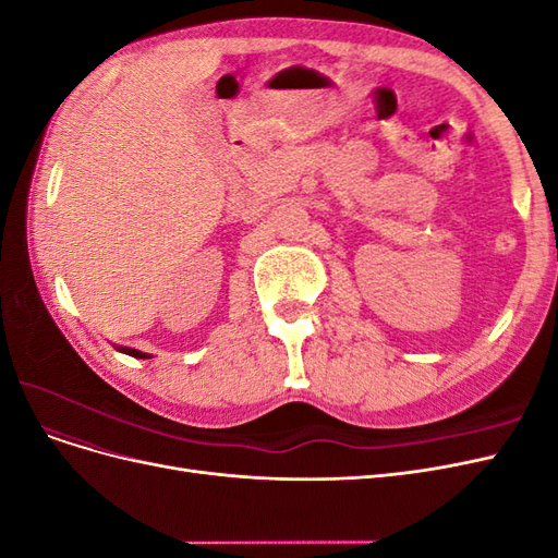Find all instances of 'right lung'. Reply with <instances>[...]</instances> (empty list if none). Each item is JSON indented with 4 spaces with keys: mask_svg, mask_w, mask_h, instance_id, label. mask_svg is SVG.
Instances as JSON below:
<instances>
[{
    "mask_svg": "<svg viewBox=\"0 0 558 558\" xmlns=\"http://www.w3.org/2000/svg\"><path fill=\"white\" fill-rule=\"evenodd\" d=\"M113 347H116V344H113ZM116 351L128 353V356H132V359H150V353H144V351H140V349H132V347H116Z\"/></svg>",
    "mask_w": 558,
    "mask_h": 558,
    "instance_id": "obj_1",
    "label": "right lung"
}]
</instances>
